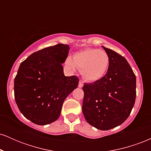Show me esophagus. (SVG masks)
Segmentation results:
<instances>
[{
  "mask_svg": "<svg viewBox=\"0 0 151 151\" xmlns=\"http://www.w3.org/2000/svg\"><path fill=\"white\" fill-rule=\"evenodd\" d=\"M83 86H84V83H83V81H79V85H78V86H79V88H81V87H83Z\"/></svg>",
  "mask_w": 151,
  "mask_h": 151,
  "instance_id": "obj_1",
  "label": "esophagus"
}]
</instances>
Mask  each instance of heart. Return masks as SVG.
I'll list each match as a JSON object with an SVG mask.
<instances>
[{
	"label": "heart",
	"mask_w": 151,
	"mask_h": 151,
	"mask_svg": "<svg viewBox=\"0 0 151 151\" xmlns=\"http://www.w3.org/2000/svg\"><path fill=\"white\" fill-rule=\"evenodd\" d=\"M110 59L104 50L86 48L74 55L73 59L67 57L65 65L71 70L78 67L83 78L88 81H96L102 79L108 71Z\"/></svg>",
	"instance_id": "1"
}]
</instances>
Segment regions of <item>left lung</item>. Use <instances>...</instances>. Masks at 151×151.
<instances>
[{
  "instance_id": "obj_1",
  "label": "left lung",
  "mask_w": 151,
  "mask_h": 151,
  "mask_svg": "<svg viewBox=\"0 0 151 151\" xmlns=\"http://www.w3.org/2000/svg\"><path fill=\"white\" fill-rule=\"evenodd\" d=\"M103 48L110 59L108 71L100 80L84 84L82 112L90 125L106 131L129 116L136 100V78L124 57Z\"/></svg>"
}]
</instances>
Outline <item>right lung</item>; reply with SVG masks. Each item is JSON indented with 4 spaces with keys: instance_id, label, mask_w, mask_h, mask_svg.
<instances>
[{
    "instance_id": "add662e5",
    "label": "right lung",
    "mask_w": 151,
    "mask_h": 151,
    "mask_svg": "<svg viewBox=\"0 0 151 151\" xmlns=\"http://www.w3.org/2000/svg\"><path fill=\"white\" fill-rule=\"evenodd\" d=\"M70 46L58 44L35 52L20 64L14 80L15 99L26 119L47 125L58 119L63 102L77 87L79 78L65 77L62 64Z\"/></svg>"
}]
</instances>
